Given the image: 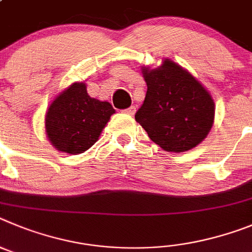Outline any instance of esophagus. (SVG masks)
<instances>
[{"label":"esophagus","mask_w":252,"mask_h":252,"mask_svg":"<svg viewBox=\"0 0 252 252\" xmlns=\"http://www.w3.org/2000/svg\"><path fill=\"white\" fill-rule=\"evenodd\" d=\"M123 112L126 113V114H128V115H134V113H135V106H130V108H128V109L123 110Z\"/></svg>","instance_id":"1"}]
</instances>
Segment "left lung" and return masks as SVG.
Wrapping results in <instances>:
<instances>
[{"mask_svg": "<svg viewBox=\"0 0 252 252\" xmlns=\"http://www.w3.org/2000/svg\"><path fill=\"white\" fill-rule=\"evenodd\" d=\"M142 74L147 94L135 121L165 152L182 153L198 146L215 122V101L210 92L169 59L154 69L143 66Z\"/></svg>", "mask_w": 252, "mask_h": 252, "instance_id": "1", "label": "left lung"}]
</instances>
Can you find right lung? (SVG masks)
<instances>
[{
    "label": "right lung",
    "mask_w": 252,
    "mask_h": 252,
    "mask_svg": "<svg viewBox=\"0 0 252 252\" xmlns=\"http://www.w3.org/2000/svg\"><path fill=\"white\" fill-rule=\"evenodd\" d=\"M114 113L112 104L88 94L84 81L74 83L50 103L45 115V133L56 151L84 153L99 139Z\"/></svg>",
    "instance_id": "add662e5"
}]
</instances>
